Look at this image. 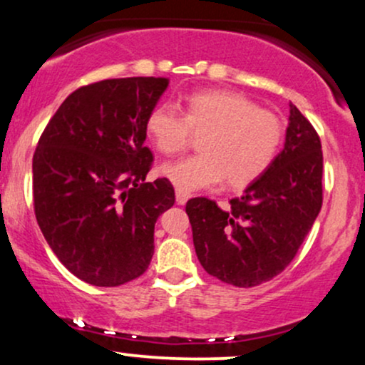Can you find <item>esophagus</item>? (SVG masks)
Wrapping results in <instances>:
<instances>
[{"mask_svg": "<svg viewBox=\"0 0 365 365\" xmlns=\"http://www.w3.org/2000/svg\"><path fill=\"white\" fill-rule=\"evenodd\" d=\"M175 194H177V204H178V206H183V204H187L188 194H185V192H182V190H177Z\"/></svg>", "mask_w": 365, "mask_h": 365, "instance_id": "obj_1", "label": "esophagus"}]
</instances>
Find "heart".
Returning <instances> with one entry per match:
<instances>
[{"label": "heart", "instance_id": "b5f03b06", "mask_svg": "<svg viewBox=\"0 0 365 365\" xmlns=\"http://www.w3.org/2000/svg\"><path fill=\"white\" fill-rule=\"evenodd\" d=\"M148 133L158 150L177 154L192 133L202 137L199 156L171 161L159 173L188 192L212 188L226 178L230 187H245L271 166L282 148L284 127L278 115L262 110L233 91H204L188 96L185 111L163 103L150 111Z\"/></svg>", "mask_w": 365, "mask_h": 365}]
</instances>
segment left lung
Returning a JSON list of instances; mask_svg holds the SVG:
<instances>
[{
	"instance_id": "left-lung-1",
	"label": "left lung",
	"mask_w": 365,
	"mask_h": 365,
	"mask_svg": "<svg viewBox=\"0 0 365 365\" xmlns=\"http://www.w3.org/2000/svg\"><path fill=\"white\" fill-rule=\"evenodd\" d=\"M319 135L290 104L283 149L228 209L195 197L187 202L199 262L223 283L257 287L279 274L311 232L322 204Z\"/></svg>"
}]
</instances>
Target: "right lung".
<instances>
[{
  "instance_id": "1",
  "label": "right lung",
  "mask_w": 365,
  "mask_h": 365,
  "mask_svg": "<svg viewBox=\"0 0 365 365\" xmlns=\"http://www.w3.org/2000/svg\"><path fill=\"white\" fill-rule=\"evenodd\" d=\"M166 78H110L81 87L54 113L32 159L41 232L70 273L94 287L139 278L154 225L175 204L166 178L145 182L148 118Z\"/></svg>"
}]
</instances>
